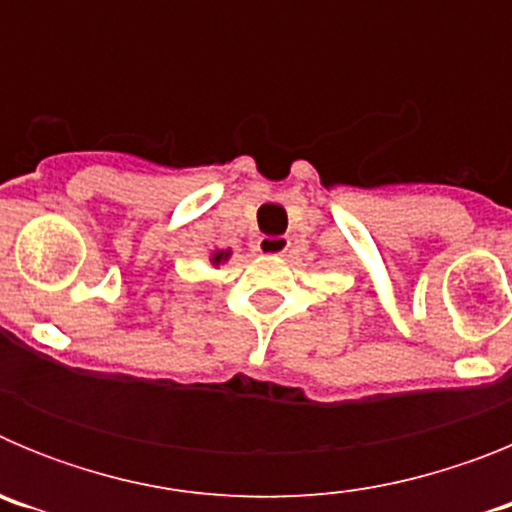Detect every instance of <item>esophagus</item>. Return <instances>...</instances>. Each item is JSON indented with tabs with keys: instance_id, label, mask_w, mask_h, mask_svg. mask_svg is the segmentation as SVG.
Instances as JSON below:
<instances>
[{
	"instance_id": "obj_1",
	"label": "esophagus",
	"mask_w": 512,
	"mask_h": 512,
	"mask_svg": "<svg viewBox=\"0 0 512 512\" xmlns=\"http://www.w3.org/2000/svg\"><path fill=\"white\" fill-rule=\"evenodd\" d=\"M289 251L287 235H264L259 241V253L264 256H284Z\"/></svg>"
}]
</instances>
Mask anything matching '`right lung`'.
Segmentation results:
<instances>
[{"label": "right lung", "mask_w": 512, "mask_h": 512, "mask_svg": "<svg viewBox=\"0 0 512 512\" xmlns=\"http://www.w3.org/2000/svg\"><path fill=\"white\" fill-rule=\"evenodd\" d=\"M230 256H233V251H230V248H220V251H212L210 253V264L215 266V269H220L223 264H228Z\"/></svg>", "instance_id": "1"}]
</instances>
